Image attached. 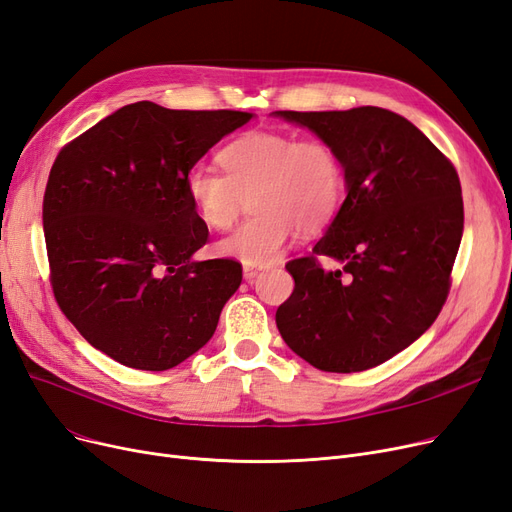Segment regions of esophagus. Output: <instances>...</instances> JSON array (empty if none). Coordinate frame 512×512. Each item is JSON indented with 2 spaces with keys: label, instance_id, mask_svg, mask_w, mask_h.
Returning a JSON list of instances; mask_svg holds the SVG:
<instances>
[{
  "label": "esophagus",
  "instance_id": "esophagus-1",
  "mask_svg": "<svg viewBox=\"0 0 512 512\" xmlns=\"http://www.w3.org/2000/svg\"><path fill=\"white\" fill-rule=\"evenodd\" d=\"M260 269L258 267H243V279L245 281H254L258 277Z\"/></svg>",
  "mask_w": 512,
  "mask_h": 512
}]
</instances>
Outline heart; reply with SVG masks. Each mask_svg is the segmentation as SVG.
<instances>
[{"label":"heart","instance_id":"obj_1","mask_svg":"<svg viewBox=\"0 0 512 512\" xmlns=\"http://www.w3.org/2000/svg\"><path fill=\"white\" fill-rule=\"evenodd\" d=\"M221 173L192 167L186 197L211 231H226L250 197L254 216L216 243L222 258L245 267L275 262L298 228L315 233L337 214L345 190L343 163L326 139L250 131L218 152Z\"/></svg>","mask_w":512,"mask_h":512}]
</instances>
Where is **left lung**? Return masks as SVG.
Returning <instances> with one entry per match:
<instances>
[{
    "label": "left lung",
    "instance_id": "left-lung-1",
    "mask_svg": "<svg viewBox=\"0 0 512 512\" xmlns=\"http://www.w3.org/2000/svg\"><path fill=\"white\" fill-rule=\"evenodd\" d=\"M337 150L347 197L313 254L286 264L294 292L275 322L296 356L360 373L417 341L443 309L464 233L455 167L413 122L364 105L273 112ZM317 255L344 264L324 272Z\"/></svg>",
    "mask_w": 512,
    "mask_h": 512
}]
</instances>
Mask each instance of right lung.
<instances>
[{"mask_svg":"<svg viewBox=\"0 0 512 512\" xmlns=\"http://www.w3.org/2000/svg\"><path fill=\"white\" fill-rule=\"evenodd\" d=\"M252 116L137 101L59 152L42 209L50 284L67 320L105 356L167 370L214 337L241 264L192 258L209 231L184 182Z\"/></svg>","mask_w":512,"mask_h":512,"instance_id":"1","label":"right lung"}]
</instances>
